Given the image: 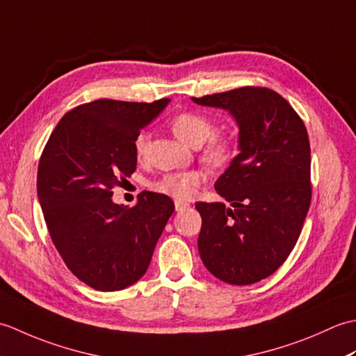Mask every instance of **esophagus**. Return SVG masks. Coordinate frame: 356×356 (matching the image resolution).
Wrapping results in <instances>:
<instances>
[{"label":"esophagus","mask_w":356,"mask_h":356,"mask_svg":"<svg viewBox=\"0 0 356 356\" xmlns=\"http://www.w3.org/2000/svg\"><path fill=\"white\" fill-rule=\"evenodd\" d=\"M174 207H176V211L179 213V211H184V209L190 207V203L182 202V200H176V202H174Z\"/></svg>","instance_id":"obj_1"}]
</instances>
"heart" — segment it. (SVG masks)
Wrapping results in <instances>:
<instances>
[{
    "instance_id": "heart-1",
    "label": "heart",
    "mask_w": 356,
    "mask_h": 356,
    "mask_svg": "<svg viewBox=\"0 0 356 356\" xmlns=\"http://www.w3.org/2000/svg\"><path fill=\"white\" fill-rule=\"evenodd\" d=\"M171 128L177 138L186 145L199 148L207 143L202 151L203 162L220 168L228 165L237 154L238 145L231 136H214L216 128L213 120L199 111H182L172 118ZM149 134L142 131L134 139V153L139 159H143L148 153ZM205 180V174L197 170L184 172H168L151 185L154 191L168 195L177 200L191 199L197 188Z\"/></svg>"
}]
</instances>
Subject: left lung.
Listing matches in <instances>:
<instances>
[{
    "label": "left lung",
    "mask_w": 356,
    "mask_h": 356,
    "mask_svg": "<svg viewBox=\"0 0 356 356\" xmlns=\"http://www.w3.org/2000/svg\"><path fill=\"white\" fill-rule=\"evenodd\" d=\"M191 99L231 113L240 149L214 185L231 207L195 203L202 216L200 259L225 283H257L289 257L311 205L307 130L291 104L266 87Z\"/></svg>",
    "instance_id": "1"
}]
</instances>
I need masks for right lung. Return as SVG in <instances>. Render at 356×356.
<instances>
[{"label": "right lung", "instance_id": "1", "mask_svg": "<svg viewBox=\"0 0 356 356\" xmlns=\"http://www.w3.org/2000/svg\"><path fill=\"white\" fill-rule=\"evenodd\" d=\"M170 99H97L65 113L45 143L36 190L53 245L74 275L113 292L145 274L174 213L165 194L142 193L133 208L113 202L136 170L134 139Z\"/></svg>", "mask_w": 356, "mask_h": 356}]
</instances>
